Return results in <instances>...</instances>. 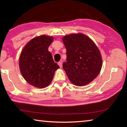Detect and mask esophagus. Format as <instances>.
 <instances>
[{
  "label": "esophagus",
  "mask_w": 127,
  "mask_h": 127,
  "mask_svg": "<svg viewBox=\"0 0 127 127\" xmlns=\"http://www.w3.org/2000/svg\"><path fill=\"white\" fill-rule=\"evenodd\" d=\"M58 64L59 66H60V68L62 67V62H59L58 63Z\"/></svg>",
  "instance_id": "34e87169"
}]
</instances>
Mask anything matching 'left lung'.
<instances>
[{
    "label": "left lung",
    "mask_w": 127,
    "mask_h": 127,
    "mask_svg": "<svg viewBox=\"0 0 127 127\" xmlns=\"http://www.w3.org/2000/svg\"><path fill=\"white\" fill-rule=\"evenodd\" d=\"M66 62L63 64L69 79L81 87L89 84L99 74L102 59L99 50L91 38L82 33L64 36Z\"/></svg>",
    "instance_id": "left-lung-1"
}]
</instances>
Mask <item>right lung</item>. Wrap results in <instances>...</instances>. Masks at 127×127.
<instances>
[{"mask_svg": "<svg viewBox=\"0 0 127 127\" xmlns=\"http://www.w3.org/2000/svg\"><path fill=\"white\" fill-rule=\"evenodd\" d=\"M52 36L42 35L28 43L20 55L19 64L24 79L32 86L44 88L49 86L59 66L55 63L48 47Z\"/></svg>", "mask_w": 127, "mask_h": 127, "instance_id": "obj_1", "label": "right lung"}]
</instances>
